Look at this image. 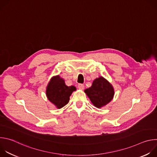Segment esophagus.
I'll return each instance as SVG.
<instances>
[{"label":"esophagus","instance_id":"esophagus-1","mask_svg":"<svg viewBox=\"0 0 157 157\" xmlns=\"http://www.w3.org/2000/svg\"><path fill=\"white\" fill-rule=\"evenodd\" d=\"M78 87L79 89H81V90H82V89H84V84H79L78 85Z\"/></svg>","mask_w":157,"mask_h":157}]
</instances>
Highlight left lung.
Wrapping results in <instances>:
<instances>
[{
    "mask_svg": "<svg viewBox=\"0 0 157 157\" xmlns=\"http://www.w3.org/2000/svg\"><path fill=\"white\" fill-rule=\"evenodd\" d=\"M93 104L101 108L113 99L114 95V89L112 84L105 78L100 76L95 79L91 87L84 90Z\"/></svg>",
    "mask_w": 157,
    "mask_h": 157,
    "instance_id": "left-lung-1",
    "label": "left lung"
}]
</instances>
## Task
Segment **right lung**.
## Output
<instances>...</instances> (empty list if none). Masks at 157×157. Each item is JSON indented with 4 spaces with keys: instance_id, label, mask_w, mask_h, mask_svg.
Returning <instances> with one entry per match:
<instances>
[{
    "instance_id": "obj_1",
    "label": "right lung",
    "mask_w": 157,
    "mask_h": 157,
    "mask_svg": "<svg viewBox=\"0 0 157 157\" xmlns=\"http://www.w3.org/2000/svg\"><path fill=\"white\" fill-rule=\"evenodd\" d=\"M76 90L73 86H67L64 80L59 75L53 76L48 84L46 94L48 99L58 109H61L69 102L72 93Z\"/></svg>"
}]
</instances>
